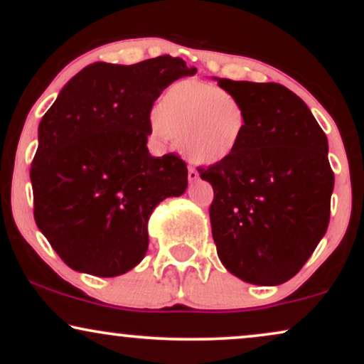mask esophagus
I'll list each match as a JSON object with an SVG mask.
<instances>
[{"mask_svg":"<svg viewBox=\"0 0 364 364\" xmlns=\"http://www.w3.org/2000/svg\"><path fill=\"white\" fill-rule=\"evenodd\" d=\"M197 178H198V172L193 167H188V181L196 182Z\"/></svg>","mask_w":364,"mask_h":364,"instance_id":"34e87169","label":"esophagus"}]
</instances>
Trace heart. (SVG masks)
Segmentation results:
<instances>
[{"label": "heart", "mask_w": 364, "mask_h": 364, "mask_svg": "<svg viewBox=\"0 0 364 364\" xmlns=\"http://www.w3.org/2000/svg\"><path fill=\"white\" fill-rule=\"evenodd\" d=\"M159 137L171 136L183 156L217 164L237 151L247 131V111L235 94L215 84L177 81L162 92L151 119Z\"/></svg>", "instance_id": "1"}]
</instances>
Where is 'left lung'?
Here are the masks:
<instances>
[{"instance_id":"1","label":"left lung","mask_w":364,"mask_h":364,"mask_svg":"<svg viewBox=\"0 0 364 364\" xmlns=\"http://www.w3.org/2000/svg\"><path fill=\"white\" fill-rule=\"evenodd\" d=\"M245 106L247 131L225 161L198 168L213 187L212 235L223 267L253 285H282L330 223L335 173L306 104L277 82L217 79Z\"/></svg>"}]
</instances>
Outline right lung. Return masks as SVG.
<instances>
[{"label":"right lung","instance_id":"obj_1","mask_svg":"<svg viewBox=\"0 0 364 364\" xmlns=\"http://www.w3.org/2000/svg\"><path fill=\"white\" fill-rule=\"evenodd\" d=\"M196 73L168 54L131 66L94 63L43 116L29 171L34 220L73 270H131L147 252L154 208L186 192L187 164L176 154L152 157L146 144L156 99Z\"/></svg>","mask_w":364,"mask_h":364}]
</instances>
